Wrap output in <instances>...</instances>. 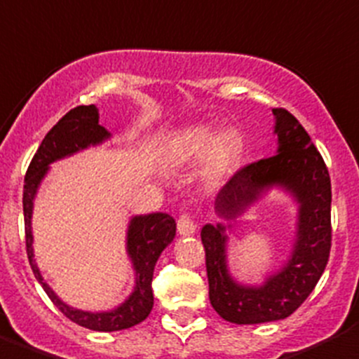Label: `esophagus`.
Masks as SVG:
<instances>
[{"instance_id": "34e87169", "label": "esophagus", "mask_w": 359, "mask_h": 359, "mask_svg": "<svg viewBox=\"0 0 359 359\" xmlns=\"http://www.w3.org/2000/svg\"><path fill=\"white\" fill-rule=\"evenodd\" d=\"M195 229H197V224L193 222V218L189 217V215H180L179 220H177V231L180 233V235H193L195 233Z\"/></svg>"}]
</instances>
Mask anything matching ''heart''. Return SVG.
Segmentation results:
<instances>
[{"label":"heart","mask_w":359,"mask_h":359,"mask_svg":"<svg viewBox=\"0 0 359 359\" xmlns=\"http://www.w3.org/2000/svg\"><path fill=\"white\" fill-rule=\"evenodd\" d=\"M211 173H222L235 162L238 154V139L233 133H220L208 124L184 128L170 146V158L175 164H191L205 155Z\"/></svg>","instance_id":"obj_1"}]
</instances>
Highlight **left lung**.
Listing matches in <instances>:
<instances>
[{
	"instance_id": "1",
	"label": "left lung",
	"mask_w": 359,
	"mask_h": 359,
	"mask_svg": "<svg viewBox=\"0 0 359 359\" xmlns=\"http://www.w3.org/2000/svg\"><path fill=\"white\" fill-rule=\"evenodd\" d=\"M278 154L240 168L215 197V210L233 220L271 186H283L300 202L294 249L282 271L260 287L238 285L227 274L226 227L205 224L201 231L205 249L210 302L226 322L266 323L291 316L316 287L329 262L330 177L323 157L294 115L273 108Z\"/></svg>"
}]
</instances>
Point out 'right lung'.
Masks as SVG:
<instances>
[{
  "mask_svg": "<svg viewBox=\"0 0 359 359\" xmlns=\"http://www.w3.org/2000/svg\"><path fill=\"white\" fill-rule=\"evenodd\" d=\"M110 137L104 128L99 124V111L93 104L77 106L68 111L57 121L52 130L45 135L43 142L37 148L36 155L30 161L23 184V215H25V240H27V255H29L30 267L36 274L37 282L41 283L48 298L70 322L92 330H123L133 327L148 318L154 307V291H151V280L154 269L161 253L166 249L171 240L175 238V220L168 213H151L144 217H133L128 229V255L133 262L135 269V289L121 307L110 313H85V311L68 307L59 300L54 291L43 282L39 269L34 262L32 251V229H30V218H32L34 195L37 186L45 177L50 162L63 158L67 155L76 154L79 149L90 144H99Z\"/></svg>",
  "mask_w": 359,
  "mask_h": 359,
  "instance_id": "obj_1",
  "label": "right lung"
}]
</instances>
